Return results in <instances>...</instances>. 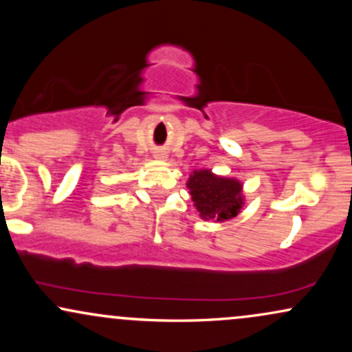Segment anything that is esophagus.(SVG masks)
<instances>
[{"mask_svg": "<svg viewBox=\"0 0 352 352\" xmlns=\"http://www.w3.org/2000/svg\"><path fill=\"white\" fill-rule=\"evenodd\" d=\"M157 157H159V159H164V155H157Z\"/></svg>", "mask_w": 352, "mask_h": 352, "instance_id": "obj_1", "label": "esophagus"}]
</instances>
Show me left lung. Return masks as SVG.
<instances>
[{"instance_id":"left-lung-1","label":"left lung","mask_w":352,"mask_h":352,"mask_svg":"<svg viewBox=\"0 0 352 352\" xmlns=\"http://www.w3.org/2000/svg\"><path fill=\"white\" fill-rule=\"evenodd\" d=\"M193 205L205 220L217 221L236 217L243 205L241 184L235 179H223L210 170H195L187 182Z\"/></svg>"}]
</instances>
